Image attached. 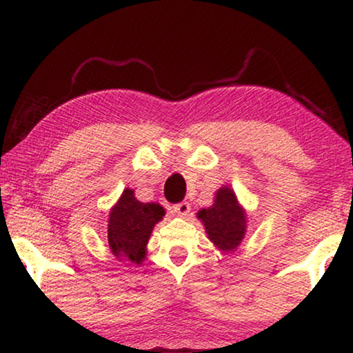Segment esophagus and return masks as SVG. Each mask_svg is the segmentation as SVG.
I'll return each instance as SVG.
<instances>
[{"instance_id":"obj_1","label":"esophagus","mask_w":353,"mask_h":353,"mask_svg":"<svg viewBox=\"0 0 353 353\" xmlns=\"http://www.w3.org/2000/svg\"><path fill=\"white\" fill-rule=\"evenodd\" d=\"M191 212V205L188 202H180V204L173 205V214H176L178 216H186Z\"/></svg>"}]
</instances>
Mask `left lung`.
Wrapping results in <instances>:
<instances>
[{
    "instance_id": "1",
    "label": "left lung",
    "mask_w": 353,
    "mask_h": 353,
    "mask_svg": "<svg viewBox=\"0 0 353 353\" xmlns=\"http://www.w3.org/2000/svg\"><path fill=\"white\" fill-rule=\"evenodd\" d=\"M197 216L204 221L209 239L221 250H233L245 233V215L230 188H221L215 196V204L202 209Z\"/></svg>"
}]
</instances>
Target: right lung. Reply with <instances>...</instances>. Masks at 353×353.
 <instances>
[{
    "instance_id": "1",
    "label": "right lung",
    "mask_w": 353,
    "mask_h": 353,
    "mask_svg": "<svg viewBox=\"0 0 353 353\" xmlns=\"http://www.w3.org/2000/svg\"><path fill=\"white\" fill-rule=\"evenodd\" d=\"M163 215V207L156 202L143 204L137 201L132 190H125L109 215L108 239L112 252L133 263H141L154 225Z\"/></svg>"
}]
</instances>
